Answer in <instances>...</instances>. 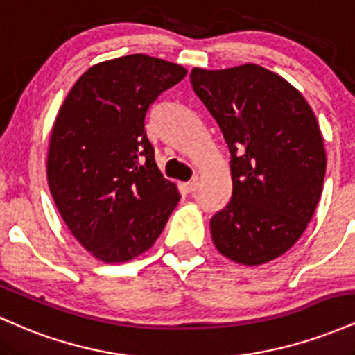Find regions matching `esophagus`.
I'll list each match as a JSON object with an SVG mask.
<instances>
[{
	"label": "esophagus",
	"instance_id": "obj_1",
	"mask_svg": "<svg viewBox=\"0 0 355 355\" xmlns=\"http://www.w3.org/2000/svg\"><path fill=\"white\" fill-rule=\"evenodd\" d=\"M198 189V180H191L189 183H185V190L189 191V193H193V191H197Z\"/></svg>",
	"mask_w": 355,
	"mask_h": 355
}]
</instances>
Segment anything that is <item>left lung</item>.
Instances as JSON below:
<instances>
[{"label":"left lung","mask_w":355,"mask_h":355,"mask_svg":"<svg viewBox=\"0 0 355 355\" xmlns=\"http://www.w3.org/2000/svg\"><path fill=\"white\" fill-rule=\"evenodd\" d=\"M190 81L230 152L232 198L210 220L211 240L237 263L270 262L319 203L327 158L317 118L299 89L259 64L193 68Z\"/></svg>","instance_id":"left-lung-1"}]
</instances>
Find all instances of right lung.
<instances>
[{
  "label": "right lung",
  "mask_w": 355,
  "mask_h": 355,
  "mask_svg": "<svg viewBox=\"0 0 355 355\" xmlns=\"http://www.w3.org/2000/svg\"><path fill=\"white\" fill-rule=\"evenodd\" d=\"M185 75L180 64L146 55L103 61L80 76L56 115L46 162L51 197L101 262L148 250L180 200L155 164L145 116Z\"/></svg>",
  "instance_id": "1"
}]
</instances>
